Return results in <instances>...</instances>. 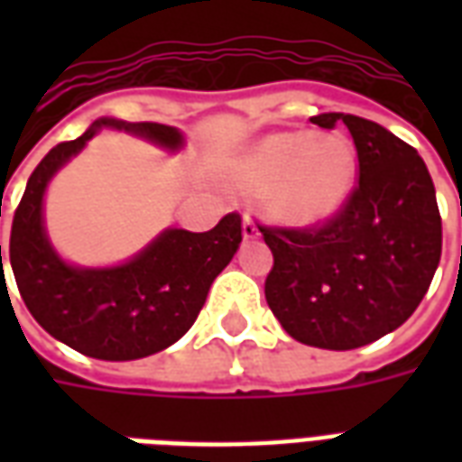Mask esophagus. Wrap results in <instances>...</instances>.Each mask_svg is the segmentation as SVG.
<instances>
[{
    "mask_svg": "<svg viewBox=\"0 0 462 462\" xmlns=\"http://www.w3.org/2000/svg\"><path fill=\"white\" fill-rule=\"evenodd\" d=\"M242 235H245V240H254L260 235V230H257V225H254L250 215H245V220H242Z\"/></svg>",
    "mask_w": 462,
    "mask_h": 462,
    "instance_id": "esophagus-1",
    "label": "esophagus"
}]
</instances>
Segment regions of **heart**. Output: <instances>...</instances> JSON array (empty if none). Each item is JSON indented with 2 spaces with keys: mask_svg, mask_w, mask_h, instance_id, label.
I'll list each match as a JSON object with an SVG mask.
<instances>
[{
  "mask_svg": "<svg viewBox=\"0 0 462 462\" xmlns=\"http://www.w3.org/2000/svg\"><path fill=\"white\" fill-rule=\"evenodd\" d=\"M272 210L282 220L311 225L331 217L356 180V151L344 135L317 138L311 131L267 135L237 165V180L250 188L276 182Z\"/></svg>",
  "mask_w": 462,
  "mask_h": 462,
  "instance_id": "obj_1",
  "label": "heart"
}]
</instances>
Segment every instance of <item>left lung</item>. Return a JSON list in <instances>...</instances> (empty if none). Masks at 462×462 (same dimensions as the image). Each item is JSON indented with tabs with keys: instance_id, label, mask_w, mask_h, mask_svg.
Instances as JSON below:
<instances>
[{
	"instance_id": "left-lung-1",
	"label": "left lung",
	"mask_w": 462,
	"mask_h": 462,
	"mask_svg": "<svg viewBox=\"0 0 462 462\" xmlns=\"http://www.w3.org/2000/svg\"><path fill=\"white\" fill-rule=\"evenodd\" d=\"M310 121L329 131L346 125L358 182L324 222L260 225L274 257L264 297L291 339L348 351L416 311L440 262L443 227L430 172L413 145L351 114Z\"/></svg>"
}]
</instances>
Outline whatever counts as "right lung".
Returning a JSON list of instances; mask_svg holds the SVG:
<instances>
[{
  "label": "right lung",
  "mask_w": 462,
  "mask_h": 462,
  "mask_svg": "<svg viewBox=\"0 0 462 462\" xmlns=\"http://www.w3.org/2000/svg\"><path fill=\"white\" fill-rule=\"evenodd\" d=\"M101 125L125 128L165 148L182 143L171 125L114 118L96 121L76 141L59 143L26 182L12 220L9 262L26 310L54 339L84 356L131 361L158 354L190 329L210 284L240 247L242 217L230 212L208 232L165 230L138 257L111 270H79L61 262L42 225L46 182Z\"/></svg>",
  "instance_id": "1"
}]
</instances>
